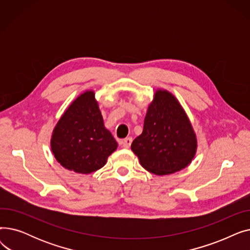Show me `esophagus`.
Instances as JSON below:
<instances>
[{"label":"esophagus","instance_id":"34e87169","mask_svg":"<svg viewBox=\"0 0 250 250\" xmlns=\"http://www.w3.org/2000/svg\"><path fill=\"white\" fill-rule=\"evenodd\" d=\"M133 142V139L132 138H125L124 141H123V147L125 149H128L130 147V144H132Z\"/></svg>","mask_w":250,"mask_h":250}]
</instances>
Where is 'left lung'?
<instances>
[{
  "mask_svg": "<svg viewBox=\"0 0 250 250\" xmlns=\"http://www.w3.org/2000/svg\"><path fill=\"white\" fill-rule=\"evenodd\" d=\"M130 148L140 164L156 175L175 173L191 163L198 139L186 110L171 92L155 91L143 132Z\"/></svg>",
  "mask_w": 250,
  "mask_h": 250,
  "instance_id": "8db88e82",
  "label": "left lung"
}]
</instances>
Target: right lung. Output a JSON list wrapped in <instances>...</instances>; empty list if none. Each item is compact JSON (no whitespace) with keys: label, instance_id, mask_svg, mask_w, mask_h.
I'll use <instances>...</instances> for the list:
<instances>
[{"label":"right lung","instance_id":"1","mask_svg":"<svg viewBox=\"0 0 250 250\" xmlns=\"http://www.w3.org/2000/svg\"><path fill=\"white\" fill-rule=\"evenodd\" d=\"M117 146L104 125L94 90H86L69 105L50 138L56 160L63 168L80 174L102 168Z\"/></svg>","mask_w":250,"mask_h":250}]
</instances>
